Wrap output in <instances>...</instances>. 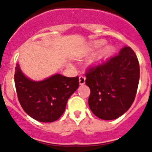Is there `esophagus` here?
Returning <instances> with one entry per match:
<instances>
[{
    "mask_svg": "<svg viewBox=\"0 0 152 152\" xmlns=\"http://www.w3.org/2000/svg\"><path fill=\"white\" fill-rule=\"evenodd\" d=\"M85 77L83 76V75H80V77H79V84L80 85H83V84H85Z\"/></svg>",
    "mask_w": 152,
    "mask_h": 152,
    "instance_id": "34e87169",
    "label": "esophagus"
}]
</instances>
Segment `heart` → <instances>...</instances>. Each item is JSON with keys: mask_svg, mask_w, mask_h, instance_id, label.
<instances>
[{"mask_svg": "<svg viewBox=\"0 0 152 152\" xmlns=\"http://www.w3.org/2000/svg\"><path fill=\"white\" fill-rule=\"evenodd\" d=\"M103 42H100V43L96 45V46H100V45H103ZM110 52V47L107 48V49H106V50H105V52Z\"/></svg>", "mask_w": 152, "mask_h": 152, "instance_id": "1", "label": "heart"}]
</instances>
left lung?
<instances>
[{"mask_svg":"<svg viewBox=\"0 0 152 152\" xmlns=\"http://www.w3.org/2000/svg\"><path fill=\"white\" fill-rule=\"evenodd\" d=\"M85 75V83L91 90L88 104L98 118L117 119L133 103L140 69L136 55L130 47H124L118 56L90 68Z\"/></svg>","mask_w":152,"mask_h":152,"instance_id":"left-lung-1","label":"left lung"}]
</instances>
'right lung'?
Returning <instances> with one entry per match:
<instances>
[{
	"label": "right lung",
	"mask_w": 152,
	"mask_h": 152,
	"mask_svg": "<svg viewBox=\"0 0 152 152\" xmlns=\"http://www.w3.org/2000/svg\"><path fill=\"white\" fill-rule=\"evenodd\" d=\"M14 82L23 110L37 121L52 123L65 110L68 98L78 88L79 77L57 74L42 81H34L26 77L17 64Z\"/></svg>",
	"instance_id": "add662e5"
}]
</instances>
